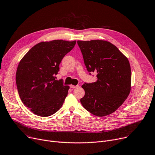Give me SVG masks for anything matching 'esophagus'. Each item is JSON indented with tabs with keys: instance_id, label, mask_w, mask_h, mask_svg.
<instances>
[{
	"instance_id": "1",
	"label": "esophagus",
	"mask_w": 155,
	"mask_h": 155,
	"mask_svg": "<svg viewBox=\"0 0 155 155\" xmlns=\"http://www.w3.org/2000/svg\"><path fill=\"white\" fill-rule=\"evenodd\" d=\"M79 87H80L79 85H70V87H71V88H78Z\"/></svg>"
}]
</instances>
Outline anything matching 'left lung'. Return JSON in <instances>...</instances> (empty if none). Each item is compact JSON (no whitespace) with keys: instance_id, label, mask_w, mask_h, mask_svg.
<instances>
[{"instance_id":"left-lung-1","label":"left lung","mask_w":155,"mask_h":155,"mask_svg":"<svg viewBox=\"0 0 155 155\" xmlns=\"http://www.w3.org/2000/svg\"><path fill=\"white\" fill-rule=\"evenodd\" d=\"M88 71L97 73V81L84 84L83 107L92 114L103 117L114 112L131 91V70L127 57L104 40L77 41Z\"/></svg>"}]
</instances>
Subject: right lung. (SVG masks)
I'll return each instance as SVG.
<instances>
[{
  "instance_id": "obj_1",
  "label": "right lung",
  "mask_w": 155,
  "mask_h": 155,
  "mask_svg": "<svg viewBox=\"0 0 155 155\" xmlns=\"http://www.w3.org/2000/svg\"><path fill=\"white\" fill-rule=\"evenodd\" d=\"M75 44L76 41L61 39L41 42L21 60L16 85L21 100L35 114L48 117L61 107L70 87L56 80L55 75L63 57Z\"/></svg>"
}]
</instances>
